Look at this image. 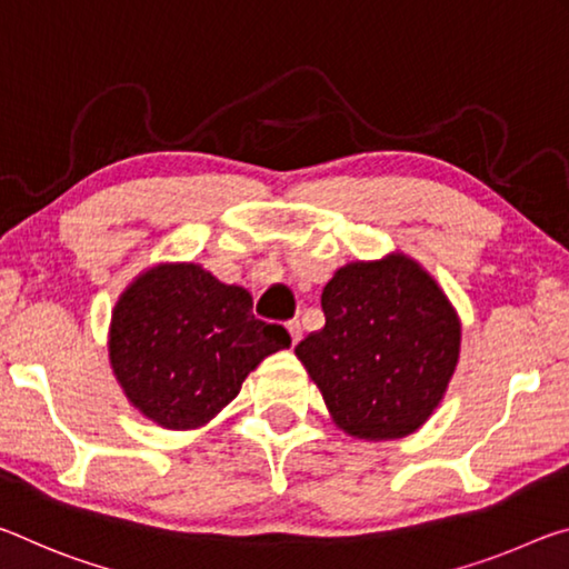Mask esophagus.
<instances>
[{"instance_id": "esophagus-1", "label": "esophagus", "mask_w": 569, "mask_h": 569, "mask_svg": "<svg viewBox=\"0 0 569 569\" xmlns=\"http://www.w3.org/2000/svg\"><path fill=\"white\" fill-rule=\"evenodd\" d=\"M287 332H290L292 346H297V342L302 340V325H300V320H290V322H287Z\"/></svg>"}]
</instances>
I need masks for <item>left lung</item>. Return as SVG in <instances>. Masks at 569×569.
Wrapping results in <instances>:
<instances>
[{"label":"left lung","mask_w":569,"mask_h":569,"mask_svg":"<svg viewBox=\"0 0 569 569\" xmlns=\"http://www.w3.org/2000/svg\"><path fill=\"white\" fill-rule=\"evenodd\" d=\"M325 328L295 348L342 431L403 439L436 411L459 362L461 322L436 279L388 254L340 267L322 290Z\"/></svg>","instance_id":"obj_1"}]
</instances>
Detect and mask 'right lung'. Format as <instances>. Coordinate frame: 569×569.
<instances>
[{
  "label": "right lung",
  "instance_id": "add662e5",
  "mask_svg": "<svg viewBox=\"0 0 569 569\" xmlns=\"http://www.w3.org/2000/svg\"><path fill=\"white\" fill-rule=\"evenodd\" d=\"M282 325L251 315L244 287L207 269L156 264L138 274L110 320V366L153 423L186 431L209 423L267 356L290 348Z\"/></svg>",
  "mask_w": 569,
  "mask_h": 569
}]
</instances>
